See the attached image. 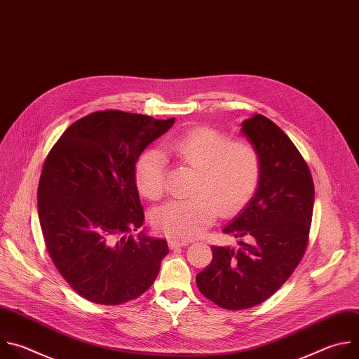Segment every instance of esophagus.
<instances>
[{"instance_id":"esophagus-1","label":"esophagus","mask_w":359,"mask_h":359,"mask_svg":"<svg viewBox=\"0 0 359 359\" xmlns=\"http://www.w3.org/2000/svg\"><path fill=\"white\" fill-rule=\"evenodd\" d=\"M189 242H185V241H175V239H171L168 241V246L170 249H177V248H184L187 246Z\"/></svg>"}]
</instances>
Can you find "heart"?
Wrapping results in <instances>:
<instances>
[{"label": "heart", "mask_w": 359, "mask_h": 359, "mask_svg": "<svg viewBox=\"0 0 359 359\" xmlns=\"http://www.w3.org/2000/svg\"><path fill=\"white\" fill-rule=\"evenodd\" d=\"M164 156L196 171L189 199L171 201L153 217L154 228L172 239L201 236L221 215H231L253 195L260 177V157L249 141L232 138L219 130L198 127L165 142ZM165 160L157 150L142 153L134 180L142 196L163 198Z\"/></svg>", "instance_id": "1"}]
</instances>
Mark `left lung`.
<instances>
[{
	"label": "left lung",
	"mask_w": 359,
	"mask_h": 359,
	"mask_svg": "<svg viewBox=\"0 0 359 359\" xmlns=\"http://www.w3.org/2000/svg\"><path fill=\"white\" fill-rule=\"evenodd\" d=\"M241 131L259 153L260 177L253 198L222 229L241 239L239 249L212 246V262L196 276L199 292L225 310L263 303L292 276L314 206L311 172L284 131L262 114L243 120Z\"/></svg>",
	"instance_id": "8db88e82"
}]
</instances>
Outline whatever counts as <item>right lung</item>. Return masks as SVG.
<instances>
[{"label":"right lung","mask_w":359,"mask_h":359,"mask_svg":"<svg viewBox=\"0 0 359 359\" xmlns=\"http://www.w3.org/2000/svg\"><path fill=\"white\" fill-rule=\"evenodd\" d=\"M175 118L104 110L79 118L49 151L38 213L49 256L79 296L118 306L147 292L168 255L144 224L134 168L140 154Z\"/></svg>","instance_id":"add662e5"}]
</instances>
